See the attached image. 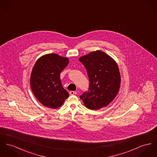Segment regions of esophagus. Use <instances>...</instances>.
Returning <instances> with one entry per match:
<instances>
[{
    "instance_id": "34e87169",
    "label": "esophagus",
    "mask_w": 157,
    "mask_h": 157,
    "mask_svg": "<svg viewBox=\"0 0 157 157\" xmlns=\"http://www.w3.org/2000/svg\"><path fill=\"white\" fill-rule=\"evenodd\" d=\"M77 94V93H76V91H71L70 92V94L71 95H76Z\"/></svg>"
}]
</instances>
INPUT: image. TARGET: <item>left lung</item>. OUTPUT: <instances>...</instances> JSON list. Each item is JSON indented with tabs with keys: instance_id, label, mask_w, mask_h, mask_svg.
<instances>
[{
	"instance_id": "left-lung-1",
	"label": "left lung",
	"mask_w": 157,
	"mask_h": 157,
	"mask_svg": "<svg viewBox=\"0 0 157 157\" xmlns=\"http://www.w3.org/2000/svg\"><path fill=\"white\" fill-rule=\"evenodd\" d=\"M86 69L90 81L89 91L80 98L86 108L98 110L106 107L118 93L121 76L116 61L100 50L79 57Z\"/></svg>"
}]
</instances>
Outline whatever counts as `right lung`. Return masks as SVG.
Wrapping results in <instances>:
<instances>
[{"label": "right lung", "instance_id": "right-lung-1", "mask_svg": "<svg viewBox=\"0 0 157 157\" xmlns=\"http://www.w3.org/2000/svg\"><path fill=\"white\" fill-rule=\"evenodd\" d=\"M69 61L57 54H47L36 61L30 76L31 90L45 107L57 109L69 97L60 80V73Z\"/></svg>", "mask_w": 157, "mask_h": 157}]
</instances>
